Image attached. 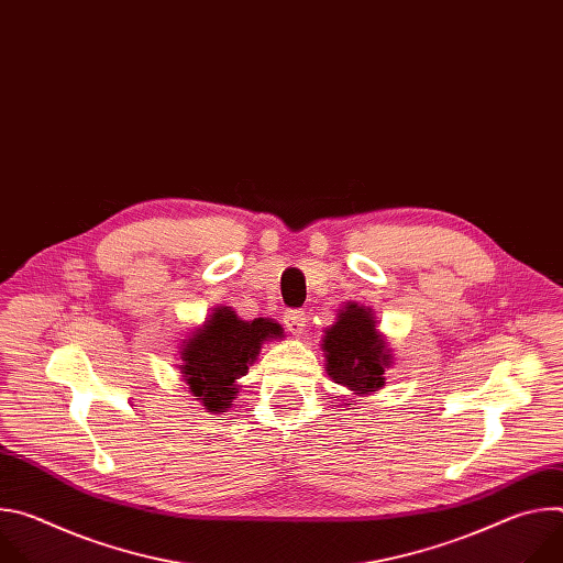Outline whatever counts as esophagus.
<instances>
[{"label":"esophagus","mask_w":563,"mask_h":563,"mask_svg":"<svg viewBox=\"0 0 563 563\" xmlns=\"http://www.w3.org/2000/svg\"><path fill=\"white\" fill-rule=\"evenodd\" d=\"M305 323H307L305 311H300V309H287V311H285V328H287L291 334L300 336L302 330H305Z\"/></svg>","instance_id":"esophagus-1"}]
</instances>
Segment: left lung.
I'll return each mask as SVG.
<instances>
[{
	"label": "left lung",
	"instance_id": "1",
	"mask_svg": "<svg viewBox=\"0 0 563 563\" xmlns=\"http://www.w3.org/2000/svg\"><path fill=\"white\" fill-rule=\"evenodd\" d=\"M325 369L330 378L347 387L354 396H367L385 385V369L391 365V350L376 330L369 307L347 302L336 316V323L323 336ZM345 406H354L347 400Z\"/></svg>",
	"mask_w": 563,
	"mask_h": 563
}]
</instances>
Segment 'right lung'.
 Instances as JSON below:
<instances>
[{"label":"right lung","instance_id":"obj_1","mask_svg":"<svg viewBox=\"0 0 563 563\" xmlns=\"http://www.w3.org/2000/svg\"><path fill=\"white\" fill-rule=\"evenodd\" d=\"M274 339H283L276 320H243L231 307H216L205 325L183 341L180 374L205 410L224 412L238 396V378L250 372L263 343Z\"/></svg>","mask_w":563,"mask_h":563}]
</instances>
